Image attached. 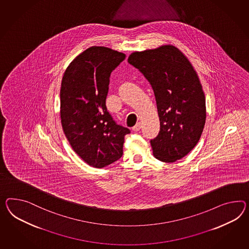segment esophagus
Listing matches in <instances>:
<instances>
[{"instance_id": "esophagus-1", "label": "esophagus", "mask_w": 249, "mask_h": 249, "mask_svg": "<svg viewBox=\"0 0 249 249\" xmlns=\"http://www.w3.org/2000/svg\"><path fill=\"white\" fill-rule=\"evenodd\" d=\"M141 127H142V124L141 123H137L133 127V130H134V132H138L140 130Z\"/></svg>"}]
</instances>
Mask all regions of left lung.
<instances>
[{"label":"left lung","mask_w":249,"mask_h":249,"mask_svg":"<svg viewBox=\"0 0 249 249\" xmlns=\"http://www.w3.org/2000/svg\"><path fill=\"white\" fill-rule=\"evenodd\" d=\"M128 62L153 88L160 132L151 140L156 159L173 162L198 143L206 121V100L198 75L184 54L172 45L134 51Z\"/></svg>","instance_id":"left-lung-1"}]
</instances>
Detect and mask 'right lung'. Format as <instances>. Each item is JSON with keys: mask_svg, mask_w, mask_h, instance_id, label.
<instances>
[{"mask_svg": "<svg viewBox=\"0 0 249 249\" xmlns=\"http://www.w3.org/2000/svg\"><path fill=\"white\" fill-rule=\"evenodd\" d=\"M125 58L122 52L93 46L65 71L60 89V118L72 149L89 165L103 168L120 159L130 130L117 124L106 99L112 71Z\"/></svg>", "mask_w": 249, "mask_h": 249, "instance_id": "right-lung-1", "label": "right lung"}]
</instances>
